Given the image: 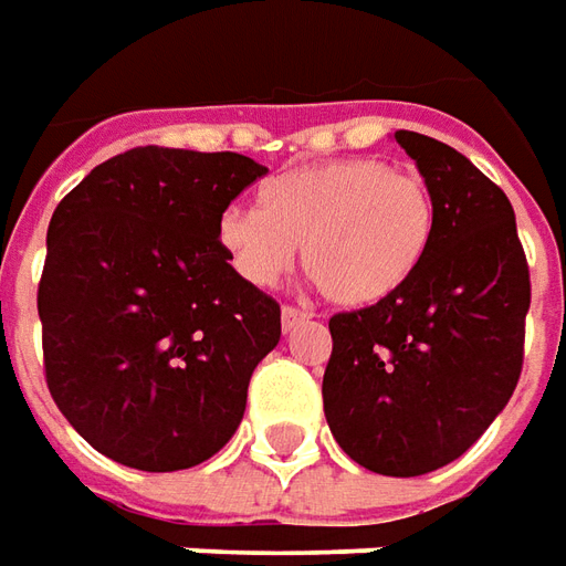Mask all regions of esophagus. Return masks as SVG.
I'll list each match as a JSON object with an SVG mask.
<instances>
[{
	"mask_svg": "<svg viewBox=\"0 0 566 566\" xmlns=\"http://www.w3.org/2000/svg\"><path fill=\"white\" fill-rule=\"evenodd\" d=\"M305 321H311V314L307 311H298V307L286 305L280 311V323H283V333H292L295 326H302Z\"/></svg>",
	"mask_w": 566,
	"mask_h": 566,
	"instance_id": "34e87169",
	"label": "esophagus"
}]
</instances>
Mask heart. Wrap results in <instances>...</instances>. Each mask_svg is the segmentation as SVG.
I'll return each instance as SVG.
<instances>
[{"label":"heart","mask_w":566,"mask_h":566,"mask_svg":"<svg viewBox=\"0 0 566 566\" xmlns=\"http://www.w3.org/2000/svg\"><path fill=\"white\" fill-rule=\"evenodd\" d=\"M261 209L228 206L216 237L233 271L274 286L302 268L338 307L364 311L388 302L422 271L438 231V206L419 175L373 157L329 159L271 178Z\"/></svg>","instance_id":"1"}]
</instances>
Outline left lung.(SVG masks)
Listing matches in <instances>:
<instances>
[{"label":"left lung","mask_w":566,"mask_h":566,"mask_svg":"<svg viewBox=\"0 0 566 566\" xmlns=\"http://www.w3.org/2000/svg\"><path fill=\"white\" fill-rule=\"evenodd\" d=\"M395 142L438 206L422 271L388 302L329 321L323 412L364 469L416 478L484 434L524 364L530 271L514 209L450 144L400 128Z\"/></svg>","instance_id":"obj_1"}]
</instances>
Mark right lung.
<instances>
[{
  "instance_id": "obj_1",
  "label": "right lung",
  "mask_w": 566,
  "mask_h": 566,
  "mask_svg": "<svg viewBox=\"0 0 566 566\" xmlns=\"http://www.w3.org/2000/svg\"><path fill=\"white\" fill-rule=\"evenodd\" d=\"M264 171L240 154L135 147L57 202L36 298L45 381L113 462L190 469L243 422L280 305L233 271L216 221Z\"/></svg>"
}]
</instances>
